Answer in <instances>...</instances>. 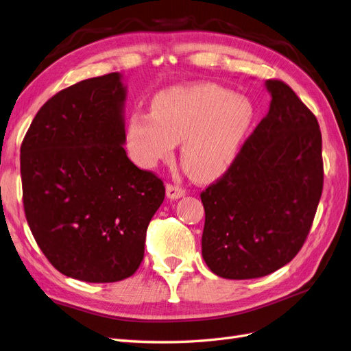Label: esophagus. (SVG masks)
Instances as JSON below:
<instances>
[{"instance_id": "obj_1", "label": "esophagus", "mask_w": 351, "mask_h": 351, "mask_svg": "<svg viewBox=\"0 0 351 351\" xmlns=\"http://www.w3.org/2000/svg\"><path fill=\"white\" fill-rule=\"evenodd\" d=\"M186 195V191L182 187L174 186V184H167V196L169 199H180Z\"/></svg>"}]
</instances>
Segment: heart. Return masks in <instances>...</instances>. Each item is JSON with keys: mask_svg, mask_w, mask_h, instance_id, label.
I'll return each mask as SVG.
<instances>
[{"mask_svg": "<svg viewBox=\"0 0 351 351\" xmlns=\"http://www.w3.org/2000/svg\"><path fill=\"white\" fill-rule=\"evenodd\" d=\"M252 119V103L230 90L213 84L174 87L158 94L152 113H131L128 152L138 167L155 168L182 141L180 160L184 171L208 182L232 165Z\"/></svg>", "mask_w": 351, "mask_h": 351, "instance_id": "1", "label": "heart"}]
</instances>
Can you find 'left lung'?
I'll use <instances>...</instances> for the list:
<instances>
[{
	"mask_svg": "<svg viewBox=\"0 0 351 351\" xmlns=\"http://www.w3.org/2000/svg\"><path fill=\"white\" fill-rule=\"evenodd\" d=\"M270 108L227 173L201 193L202 257L224 279H255L304 243L324 189L317 119L289 85L267 80Z\"/></svg>",
	"mask_w": 351,
	"mask_h": 351,
	"instance_id": "left-lung-1",
	"label": "left lung"
}]
</instances>
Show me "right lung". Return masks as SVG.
I'll use <instances>...</instances> for the list:
<instances>
[{"mask_svg":"<svg viewBox=\"0 0 351 351\" xmlns=\"http://www.w3.org/2000/svg\"><path fill=\"white\" fill-rule=\"evenodd\" d=\"M125 99L119 72L75 84L38 110L21 147L34 238L56 269L82 282L136 273L165 197L162 180L127 156Z\"/></svg>","mask_w":351,"mask_h":351,"instance_id":"right-lung-1","label":"right lung"}]
</instances>
